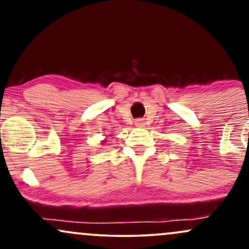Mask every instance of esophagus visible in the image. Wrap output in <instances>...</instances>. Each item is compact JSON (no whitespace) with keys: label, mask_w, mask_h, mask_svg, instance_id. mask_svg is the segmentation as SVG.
Masks as SVG:
<instances>
[{"label":"esophagus","mask_w":249,"mask_h":249,"mask_svg":"<svg viewBox=\"0 0 249 249\" xmlns=\"http://www.w3.org/2000/svg\"><path fill=\"white\" fill-rule=\"evenodd\" d=\"M144 124H145V123H144V121H142V119H137V121L134 122V125H136V126H142Z\"/></svg>","instance_id":"1"}]
</instances>
